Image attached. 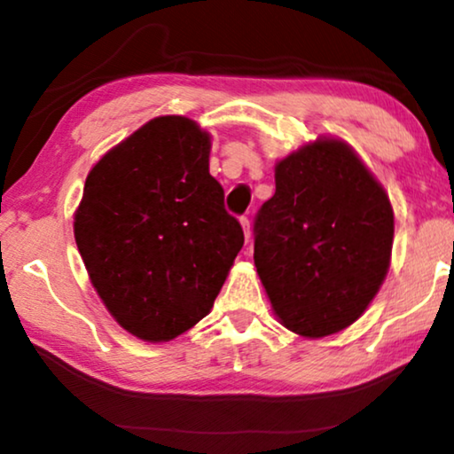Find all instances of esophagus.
Returning a JSON list of instances; mask_svg holds the SVG:
<instances>
[{
    "label": "esophagus",
    "instance_id": "34e87169",
    "mask_svg": "<svg viewBox=\"0 0 454 454\" xmlns=\"http://www.w3.org/2000/svg\"><path fill=\"white\" fill-rule=\"evenodd\" d=\"M239 223H241V229H244L246 241H250V238H252V227H250V219H247V216H241Z\"/></svg>",
    "mask_w": 454,
    "mask_h": 454
}]
</instances>
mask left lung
I'll return each mask as SVG.
<instances>
[{"mask_svg": "<svg viewBox=\"0 0 454 454\" xmlns=\"http://www.w3.org/2000/svg\"><path fill=\"white\" fill-rule=\"evenodd\" d=\"M254 262L272 312L322 339L351 326L382 287L395 213L345 140L318 136L275 165V196L254 223Z\"/></svg>", "mask_w": 454, "mask_h": 454, "instance_id": "8db88e82", "label": "left lung"}]
</instances>
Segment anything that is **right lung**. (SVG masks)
<instances>
[{
    "label": "right lung",
    "instance_id": "obj_1",
    "mask_svg": "<svg viewBox=\"0 0 454 454\" xmlns=\"http://www.w3.org/2000/svg\"><path fill=\"white\" fill-rule=\"evenodd\" d=\"M210 134L160 115L89 171L74 238L92 287L117 325L163 343L210 312L244 246L208 171Z\"/></svg>",
    "mask_w": 454,
    "mask_h": 454
}]
</instances>
